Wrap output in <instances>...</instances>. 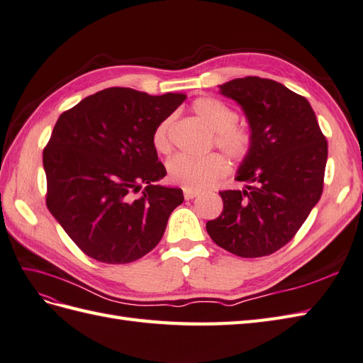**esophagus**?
I'll list each match as a JSON object with an SVG mask.
<instances>
[{"instance_id": "34e87169", "label": "esophagus", "mask_w": 363, "mask_h": 363, "mask_svg": "<svg viewBox=\"0 0 363 363\" xmlns=\"http://www.w3.org/2000/svg\"><path fill=\"white\" fill-rule=\"evenodd\" d=\"M199 194V191L198 190H190V189H184V198L185 199H193V198H196Z\"/></svg>"}]
</instances>
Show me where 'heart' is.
Returning a JSON list of instances; mask_svg holds the SVG:
<instances>
[{"label": "heart", "mask_w": 363, "mask_h": 363, "mask_svg": "<svg viewBox=\"0 0 363 363\" xmlns=\"http://www.w3.org/2000/svg\"><path fill=\"white\" fill-rule=\"evenodd\" d=\"M193 111L211 132L222 152L235 160H242L252 148V133L244 127H236L238 115L224 102L215 98H199L193 102ZM172 118H165L155 128L153 145L160 153L172 150ZM172 182L181 184L190 190H202L219 181L228 173V162L224 156L213 153L202 157L176 155L167 164Z\"/></svg>", "instance_id": "obj_1"}]
</instances>
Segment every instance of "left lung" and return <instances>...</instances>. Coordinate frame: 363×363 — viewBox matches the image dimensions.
<instances>
[{
    "mask_svg": "<svg viewBox=\"0 0 363 363\" xmlns=\"http://www.w3.org/2000/svg\"><path fill=\"white\" fill-rule=\"evenodd\" d=\"M242 108L252 148L236 181L219 191L224 210L207 222L213 242L240 257L272 255L290 242L323 189L328 145L310 102L273 79L247 77L219 86Z\"/></svg>",
    "mask_w": 363,
    "mask_h": 363,
    "instance_id": "obj_1",
    "label": "left lung"
}]
</instances>
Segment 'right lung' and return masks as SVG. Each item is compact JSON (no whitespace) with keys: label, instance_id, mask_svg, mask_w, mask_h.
<instances>
[{"label":"right lung","instance_id":"obj_1","mask_svg":"<svg viewBox=\"0 0 363 363\" xmlns=\"http://www.w3.org/2000/svg\"><path fill=\"white\" fill-rule=\"evenodd\" d=\"M185 98L111 87L58 118L43 152L48 208L87 256L128 264L161 240L184 194L156 185L167 172L153 133ZM143 186V196L133 199Z\"/></svg>","mask_w":363,"mask_h":363}]
</instances>
